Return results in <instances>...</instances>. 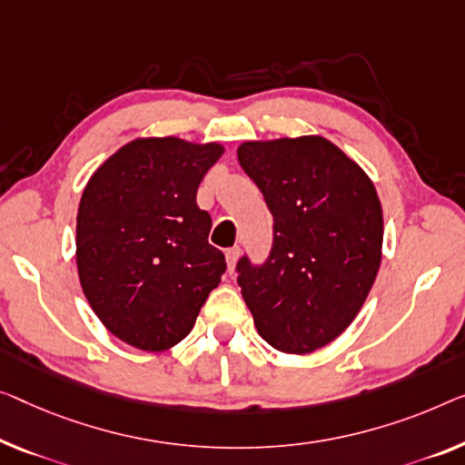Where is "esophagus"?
Segmentation results:
<instances>
[{
  "mask_svg": "<svg viewBox=\"0 0 465 465\" xmlns=\"http://www.w3.org/2000/svg\"><path fill=\"white\" fill-rule=\"evenodd\" d=\"M240 259V248L233 246V248H227L225 251V261H227V269H230V273L235 269V262Z\"/></svg>",
  "mask_w": 465,
  "mask_h": 465,
  "instance_id": "1",
  "label": "esophagus"
}]
</instances>
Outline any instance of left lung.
<instances>
[{
  "label": "left lung",
  "instance_id": "obj_1",
  "mask_svg": "<svg viewBox=\"0 0 465 465\" xmlns=\"http://www.w3.org/2000/svg\"><path fill=\"white\" fill-rule=\"evenodd\" d=\"M238 163L273 214L269 261L238 262L242 296L273 349L307 355L349 328L376 282L384 238L376 185L322 135L244 142Z\"/></svg>",
  "mask_w": 465,
  "mask_h": 465
}]
</instances>
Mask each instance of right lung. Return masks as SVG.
I'll list each match as a JSON object with an SVG mask.
<instances>
[{
  "label": "right lung",
  "mask_w": 465,
  "mask_h": 465,
  "mask_svg": "<svg viewBox=\"0 0 465 465\" xmlns=\"http://www.w3.org/2000/svg\"><path fill=\"white\" fill-rule=\"evenodd\" d=\"M219 142L137 137L92 173L77 211L83 294L110 334L161 352L190 334L219 286L225 256L209 244L198 185Z\"/></svg>",
  "instance_id": "1"
}]
</instances>
